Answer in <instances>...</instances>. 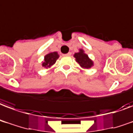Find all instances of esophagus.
<instances>
[{
	"label": "esophagus",
	"instance_id": "1",
	"mask_svg": "<svg viewBox=\"0 0 133 133\" xmlns=\"http://www.w3.org/2000/svg\"><path fill=\"white\" fill-rule=\"evenodd\" d=\"M71 55V52H68V53H66V54H64L63 55L64 56H70Z\"/></svg>",
	"mask_w": 133,
	"mask_h": 133
}]
</instances>
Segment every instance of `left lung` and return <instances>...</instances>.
<instances>
[{
    "mask_svg": "<svg viewBox=\"0 0 133 133\" xmlns=\"http://www.w3.org/2000/svg\"><path fill=\"white\" fill-rule=\"evenodd\" d=\"M74 57L76 58V61L79 64V65L83 69H88L94 65L92 60L89 58L88 55L85 53L84 50L82 49H80L78 52L75 53Z\"/></svg>",
    "mask_w": 133,
    "mask_h": 133,
    "instance_id": "8db88e82",
    "label": "left lung"
}]
</instances>
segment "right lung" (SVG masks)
Segmentation results:
<instances>
[{
	"mask_svg": "<svg viewBox=\"0 0 133 133\" xmlns=\"http://www.w3.org/2000/svg\"><path fill=\"white\" fill-rule=\"evenodd\" d=\"M59 55L57 52H52L47 54L44 57L43 62H42V66L46 69L50 68L52 66L55 64V63L59 58Z\"/></svg>",
	"mask_w": 133,
	"mask_h": 133,
	"instance_id": "right-lung-1",
	"label": "right lung"
}]
</instances>
